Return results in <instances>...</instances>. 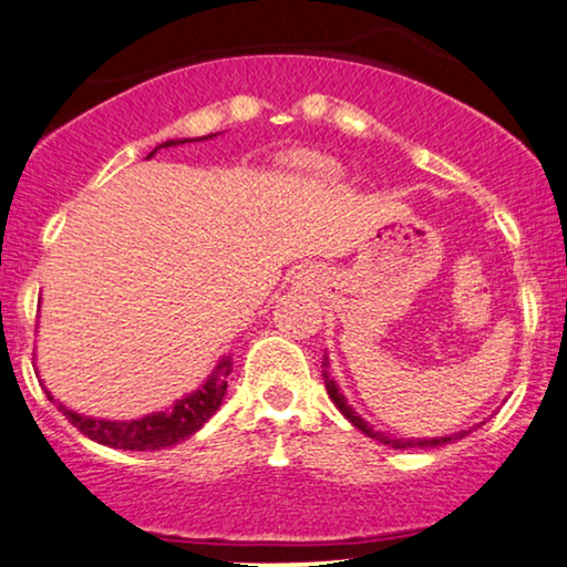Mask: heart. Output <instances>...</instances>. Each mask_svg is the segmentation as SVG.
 I'll list each match as a JSON object with an SVG mask.
<instances>
[{
	"label": "heart",
	"instance_id": "heart-1",
	"mask_svg": "<svg viewBox=\"0 0 567 567\" xmlns=\"http://www.w3.org/2000/svg\"><path fill=\"white\" fill-rule=\"evenodd\" d=\"M305 166L310 168L315 176H320V179H326V182L336 179V176L341 174V168H338L333 161H328V158H310V161H305Z\"/></svg>",
	"mask_w": 567,
	"mask_h": 567
}]
</instances>
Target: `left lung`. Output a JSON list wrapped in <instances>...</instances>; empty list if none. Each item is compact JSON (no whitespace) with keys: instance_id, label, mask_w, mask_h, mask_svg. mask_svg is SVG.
<instances>
[{"instance_id":"obj_1","label":"left lung","mask_w":567,"mask_h":567,"mask_svg":"<svg viewBox=\"0 0 567 567\" xmlns=\"http://www.w3.org/2000/svg\"><path fill=\"white\" fill-rule=\"evenodd\" d=\"M322 367H326V370H322V378H326V391H328V395H330V401L336 403L338 411H341V414L347 416L349 422L354 424L357 430H362L367 437H374V440H380L382 445H391V447H437V445L453 443V440H461L463 435H468V430H463V432H455V435H445V437H416V440H409V437H388L385 432H380V430L370 427V424H367L364 419L359 416L357 411L349 406V403H347V395H343L341 391H338L336 380L330 378V372H328V367H330L328 357L322 359Z\"/></svg>"}]
</instances>
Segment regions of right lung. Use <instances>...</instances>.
<instances>
[{"instance_id": "right-lung-1", "label": "right lung", "mask_w": 567, "mask_h": 567, "mask_svg": "<svg viewBox=\"0 0 567 567\" xmlns=\"http://www.w3.org/2000/svg\"><path fill=\"white\" fill-rule=\"evenodd\" d=\"M216 135H203V137H176L161 143L156 151L148 153L156 156L161 148H174V145L185 143H197V140H210ZM231 374V357H220L218 364L213 367L208 380L203 382L200 388L193 393H187L185 399L172 403L166 411H153V414H145L140 419H95L78 414L64 406L62 401H56L51 391L47 388L49 401L56 403V409L68 416L70 424L87 435L95 443L116 447V451H161V447H172L182 440L193 437L197 430L203 427L208 419L216 414L220 401L226 395V378Z\"/></svg>"}]
</instances>
